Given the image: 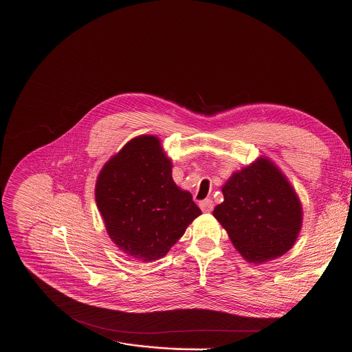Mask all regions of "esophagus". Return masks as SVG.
I'll use <instances>...</instances> for the list:
<instances>
[{"label": "esophagus", "instance_id": "1", "mask_svg": "<svg viewBox=\"0 0 352 352\" xmlns=\"http://www.w3.org/2000/svg\"><path fill=\"white\" fill-rule=\"evenodd\" d=\"M199 206H200L201 211H204V212H211L212 208H214V203H212V200H210V199H206V200L200 201Z\"/></svg>", "mask_w": 352, "mask_h": 352}]
</instances>
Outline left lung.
<instances>
[{"instance_id": "1", "label": "left lung", "mask_w": 352, "mask_h": 352, "mask_svg": "<svg viewBox=\"0 0 352 352\" xmlns=\"http://www.w3.org/2000/svg\"><path fill=\"white\" fill-rule=\"evenodd\" d=\"M212 215L246 261L261 264L293 248L302 223L301 203L270 159L260 157L233 173Z\"/></svg>"}]
</instances>
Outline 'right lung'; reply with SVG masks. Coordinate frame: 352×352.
<instances>
[{"label":"right lung","instance_id":"obj_1","mask_svg":"<svg viewBox=\"0 0 352 352\" xmlns=\"http://www.w3.org/2000/svg\"><path fill=\"white\" fill-rule=\"evenodd\" d=\"M160 140L141 135L127 142L100 170L95 200L111 242L129 257H164L201 214L188 190L171 177Z\"/></svg>","mask_w":352,"mask_h":352}]
</instances>
